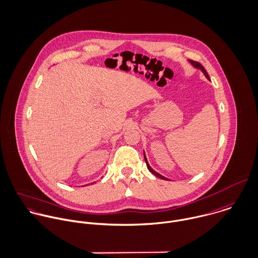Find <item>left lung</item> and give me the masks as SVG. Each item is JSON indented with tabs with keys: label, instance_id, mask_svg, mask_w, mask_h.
<instances>
[{
	"label": "left lung",
	"instance_id": "1",
	"mask_svg": "<svg viewBox=\"0 0 258 258\" xmlns=\"http://www.w3.org/2000/svg\"><path fill=\"white\" fill-rule=\"evenodd\" d=\"M190 62L195 66V67H197V68H199V69H201L202 71H203V73L205 74V76L208 78V79H210L209 78V75H208V73H207V71H206V69L203 67V65H201L199 62H197V61H193V60H190ZM144 157H145V161H146V164H147V167H148V169L150 170V172L151 173H153L155 176H157L158 178H160V179H163V180H168L167 178H165V177H163L162 175H160L159 173H157L156 171H154L152 168H151V166L149 165V163H148V161H147V158H146V155H145V153H144Z\"/></svg>",
	"mask_w": 258,
	"mask_h": 258
}]
</instances>
